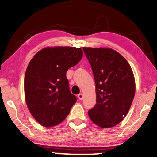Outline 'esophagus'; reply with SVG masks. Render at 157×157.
I'll return each instance as SVG.
<instances>
[{"mask_svg": "<svg viewBox=\"0 0 157 157\" xmlns=\"http://www.w3.org/2000/svg\"><path fill=\"white\" fill-rule=\"evenodd\" d=\"M78 98H79V100H83V95L82 94H79L78 95Z\"/></svg>", "mask_w": 157, "mask_h": 157, "instance_id": "34e87169", "label": "esophagus"}]
</instances>
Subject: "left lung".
Returning a JSON list of instances; mask_svg holds the SVG:
<instances>
[{"mask_svg":"<svg viewBox=\"0 0 157 157\" xmlns=\"http://www.w3.org/2000/svg\"><path fill=\"white\" fill-rule=\"evenodd\" d=\"M83 49L91 65L96 93V104L88 115L100 128H112L124 119L133 101L135 80L132 70L114 49Z\"/></svg>","mask_w":157,"mask_h":157,"instance_id":"8db88e82","label":"left lung"}]
</instances>
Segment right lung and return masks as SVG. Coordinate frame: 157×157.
<instances>
[{"label": "right lung", "instance_id": "right-lung-1", "mask_svg": "<svg viewBox=\"0 0 157 157\" xmlns=\"http://www.w3.org/2000/svg\"><path fill=\"white\" fill-rule=\"evenodd\" d=\"M82 56L79 47H48L29 62L25 75V97L31 115L41 125L56 126L69 115L77 98L69 90L66 74Z\"/></svg>", "mask_w": 157, "mask_h": 157}]
</instances>
